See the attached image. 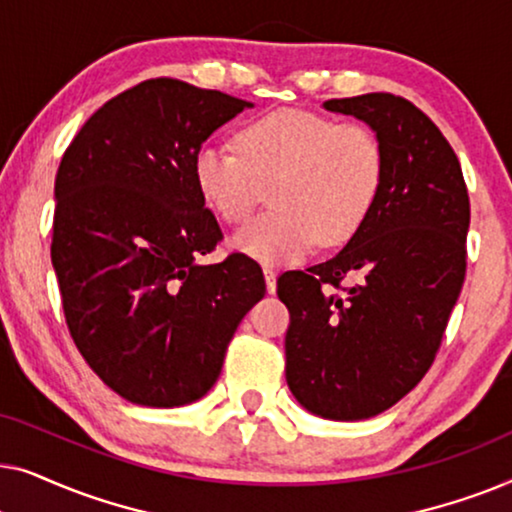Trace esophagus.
<instances>
[{
    "instance_id": "34e87169",
    "label": "esophagus",
    "mask_w": 512,
    "mask_h": 512,
    "mask_svg": "<svg viewBox=\"0 0 512 512\" xmlns=\"http://www.w3.org/2000/svg\"><path fill=\"white\" fill-rule=\"evenodd\" d=\"M263 275H265V286H268V291L275 293V289H277V272H275V268L265 265Z\"/></svg>"
}]
</instances>
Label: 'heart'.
<instances>
[{
	"mask_svg": "<svg viewBox=\"0 0 512 512\" xmlns=\"http://www.w3.org/2000/svg\"><path fill=\"white\" fill-rule=\"evenodd\" d=\"M193 179L226 223L247 221L270 186L268 214L233 237L261 263H293L321 240L342 244L373 212L384 181V149L368 125L338 123L303 109H275L242 125L237 149L207 142Z\"/></svg>",
	"mask_w": 512,
	"mask_h": 512,
	"instance_id": "b5f03b06",
	"label": "heart"
}]
</instances>
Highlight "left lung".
<instances>
[{
	"label": "left lung",
	"instance_id": "obj_1",
	"mask_svg": "<svg viewBox=\"0 0 512 512\" xmlns=\"http://www.w3.org/2000/svg\"><path fill=\"white\" fill-rule=\"evenodd\" d=\"M380 137L384 181L363 226L328 261L284 272L286 382L312 415L389 410L431 368L466 275L471 205L457 153L424 111L391 93L328 100Z\"/></svg>",
	"mask_w": 512,
	"mask_h": 512
}]
</instances>
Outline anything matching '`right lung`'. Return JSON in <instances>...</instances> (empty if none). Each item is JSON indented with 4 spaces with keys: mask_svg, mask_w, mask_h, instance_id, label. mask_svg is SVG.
Listing matches in <instances>:
<instances>
[{
    "mask_svg": "<svg viewBox=\"0 0 512 512\" xmlns=\"http://www.w3.org/2000/svg\"><path fill=\"white\" fill-rule=\"evenodd\" d=\"M249 107L186 81H142L102 104L62 156L51 244L62 310L83 359L125 401L205 396L263 298L244 254L198 263L223 235L195 186V151Z\"/></svg>",
    "mask_w": 512,
    "mask_h": 512,
    "instance_id": "1",
    "label": "right lung"
}]
</instances>
